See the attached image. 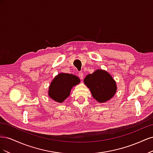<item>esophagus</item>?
I'll return each instance as SVG.
<instances>
[{"label":"esophagus","instance_id":"1","mask_svg":"<svg viewBox=\"0 0 153 153\" xmlns=\"http://www.w3.org/2000/svg\"><path fill=\"white\" fill-rule=\"evenodd\" d=\"M84 74L83 72H80L79 73H78V76H79V78L82 80L84 78Z\"/></svg>","mask_w":153,"mask_h":153}]
</instances>
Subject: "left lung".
<instances>
[{
  "instance_id": "obj_1",
  "label": "left lung",
  "mask_w": 153,
  "mask_h": 153,
  "mask_svg": "<svg viewBox=\"0 0 153 153\" xmlns=\"http://www.w3.org/2000/svg\"><path fill=\"white\" fill-rule=\"evenodd\" d=\"M84 82L90 89L92 97L99 103H105L110 100L117 91L115 81L103 69H98L87 75Z\"/></svg>"
}]
</instances>
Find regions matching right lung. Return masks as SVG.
Returning <instances> with one entry per match:
<instances>
[{
  "mask_svg": "<svg viewBox=\"0 0 153 153\" xmlns=\"http://www.w3.org/2000/svg\"><path fill=\"white\" fill-rule=\"evenodd\" d=\"M79 78L71 74L60 73L55 76L49 87L48 96L58 103H62L70 94L73 86L80 83Z\"/></svg>",
  "mask_w": 153,
  "mask_h": 153,
  "instance_id": "right-lung-1",
  "label": "right lung"
}]
</instances>
